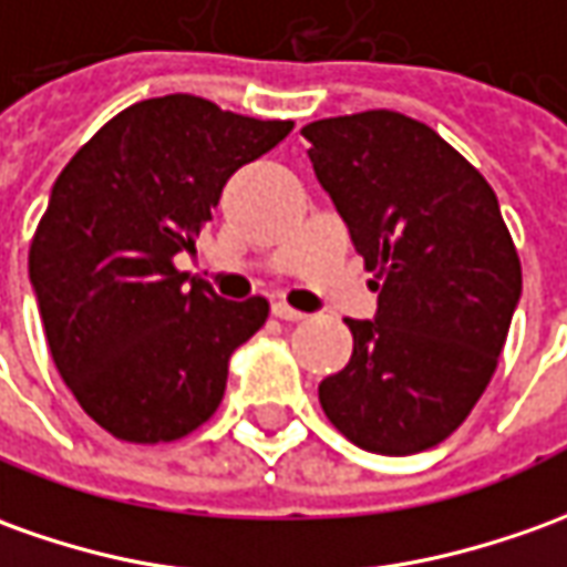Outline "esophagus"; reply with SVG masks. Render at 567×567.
<instances>
[{"instance_id": "34e87169", "label": "esophagus", "mask_w": 567, "mask_h": 567, "mask_svg": "<svg viewBox=\"0 0 567 567\" xmlns=\"http://www.w3.org/2000/svg\"><path fill=\"white\" fill-rule=\"evenodd\" d=\"M271 311H275V318H280V321H306V311L287 306V302H275Z\"/></svg>"}]
</instances>
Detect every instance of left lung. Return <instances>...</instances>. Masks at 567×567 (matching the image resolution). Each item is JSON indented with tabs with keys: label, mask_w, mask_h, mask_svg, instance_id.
<instances>
[{
	"label": "left lung",
	"mask_w": 567,
	"mask_h": 567,
	"mask_svg": "<svg viewBox=\"0 0 567 567\" xmlns=\"http://www.w3.org/2000/svg\"><path fill=\"white\" fill-rule=\"evenodd\" d=\"M351 244L377 271L373 321L346 318L351 361L318 385L327 420L370 454L429 451L497 370L522 261L485 175L435 128L395 111L302 128Z\"/></svg>",
	"instance_id": "obj_1"
}]
</instances>
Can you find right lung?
Masks as SVG:
<instances>
[{"mask_svg": "<svg viewBox=\"0 0 567 567\" xmlns=\"http://www.w3.org/2000/svg\"><path fill=\"white\" fill-rule=\"evenodd\" d=\"M197 95L116 113L61 169L30 244L52 361L113 439H185L225 395L228 361L268 318L175 268L244 163L290 135Z\"/></svg>", "mask_w": 567, "mask_h": 567, "instance_id": "1", "label": "right lung"}]
</instances>
